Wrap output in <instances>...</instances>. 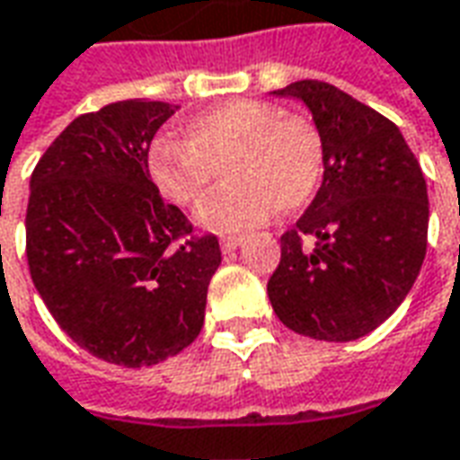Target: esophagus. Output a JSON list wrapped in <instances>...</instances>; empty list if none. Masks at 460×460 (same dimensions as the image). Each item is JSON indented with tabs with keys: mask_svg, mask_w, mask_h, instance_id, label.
I'll list each match as a JSON object with an SVG mask.
<instances>
[{
	"mask_svg": "<svg viewBox=\"0 0 460 460\" xmlns=\"http://www.w3.org/2000/svg\"><path fill=\"white\" fill-rule=\"evenodd\" d=\"M239 243H242V236H224V239H221V252L229 254V252H234Z\"/></svg>",
	"mask_w": 460,
	"mask_h": 460,
	"instance_id": "esophagus-1",
	"label": "esophagus"
}]
</instances>
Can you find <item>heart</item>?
Returning a JSON list of instances; mask_svg holds the SVG:
<instances>
[{
  "instance_id": "heart-1",
  "label": "heart",
  "mask_w": 460,
  "mask_h": 460,
  "mask_svg": "<svg viewBox=\"0 0 460 460\" xmlns=\"http://www.w3.org/2000/svg\"><path fill=\"white\" fill-rule=\"evenodd\" d=\"M181 138L153 140L148 173L161 196L196 206L224 171L229 181L206 199L199 221L211 231H243L277 208L292 214L317 193L324 148L317 128L261 100H226L196 112Z\"/></svg>"
}]
</instances>
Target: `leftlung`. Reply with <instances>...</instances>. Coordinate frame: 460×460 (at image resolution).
Instances as JSON below:
<instances>
[{
	"label": "left lung",
	"mask_w": 460,
	"mask_h": 460,
	"mask_svg": "<svg viewBox=\"0 0 460 460\" xmlns=\"http://www.w3.org/2000/svg\"><path fill=\"white\" fill-rule=\"evenodd\" d=\"M302 100L324 148V176L267 284L277 317L299 335L349 342L401 307L428 243V190L420 164L390 123L320 80L274 90ZM315 242L309 250L304 239Z\"/></svg>",
	"instance_id": "8db88e82"
}]
</instances>
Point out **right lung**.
I'll return each mask as SVG.
<instances>
[{
	"label": "right lung",
	"mask_w": 460,
	"mask_h": 460,
	"mask_svg": "<svg viewBox=\"0 0 460 460\" xmlns=\"http://www.w3.org/2000/svg\"><path fill=\"white\" fill-rule=\"evenodd\" d=\"M178 105L123 100L75 118L34 165L27 264L62 332L100 360L158 365L199 337L214 234L165 204L148 148Z\"/></svg>",
	"instance_id": "1"
}]
</instances>
